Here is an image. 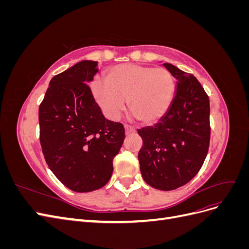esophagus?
<instances>
[{
    "label": "esophagus",
    "mask_w": 249,
    "mask_h": 249,
    "mask_svg": "<svg viewBox=\"0 0 249 249\" xmlns=\"http://www.w3.org/2000/svg\"><path fill=\"white\" fill-rule=\"evenodd\" d=\"M124 130H125V135H130L136 132V130H135L131 125H124Z\"/></svg>",
    "instance_id": "esophagus-1"
}]
</instances>
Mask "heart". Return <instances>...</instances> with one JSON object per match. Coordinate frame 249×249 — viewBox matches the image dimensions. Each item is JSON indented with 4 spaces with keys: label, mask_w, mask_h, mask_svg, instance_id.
Listing matches in <instances>:
<instances>
[{
    "label": "heart",
    "mask_w": 249,
    "mask_h": 249,
    "mask_svg": "<svg viewBox=\"0 0 249 249\" xmlns=\"http://www.w3.org/2000/svg\"><path fill=\"white\" fill-rule=\"evenodd\" d=\"M106 83L93 81L92 94L104 115L117 120L127 108L142 124L158 122L168 111L175 80L164 67L124 63L113 66L106 72Z\"/></svg>",
    "instance_id": "1"
}]
</instances>
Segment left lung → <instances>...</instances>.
Returning <instances> with one entry per match:
<instances>
[{
  "label": "left lung",
  "instance_id": "left-lung-1",
  "mask_svg": "<svg viewBox=\"0 0 249 249\" xmlns=\"http://www.w3.org/2000/svg\"><path fill=\"white\" fill-rule=\"evenodd\" d=\"M177 79L168 111L154 126L138 134L143 179L156 189L175 190L201 168L210 144V101L198 80L170 63L163 64Z\"/></svg>",
  "mask_w": 249,
  "mask_h": 249
}]
</instances>
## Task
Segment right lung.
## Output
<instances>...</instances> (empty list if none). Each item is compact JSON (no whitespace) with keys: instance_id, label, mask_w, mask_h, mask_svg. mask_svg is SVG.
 <instances>
[{"instance_id":"obj_1","label":"right lung","mask_w":249,"mask_h":249,"mask_svg":"<svg viewBox=\"0 0 249 249\" xmlns=\"http://www.w3.org/2000/svg\"><path fill=\"white\" fill-rule=\"evenodd\" d=\"M97 62L83 60L53 77L39 106L40 144L50 169L69 189L106 185L124 139V125L105 118L88 84Z\"/></svg>"}]
</instances>
